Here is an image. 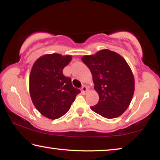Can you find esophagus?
<instances>
[{"mask_svg": "<svg viewBox=\"0 0 160 160\" xmlns=\"http://www.w3.org/2000/svg\"><path fill=\"white\" fill-rule=\"evenodd\" d=\"M88 92V87L85 85H83L82 87V88H81V92H82V94H86Z\"/></svg>", "mask_w": 160, "mask_h": 160, "instance_id": "esophagus-1", "label": "esophagus"}]
</instances>
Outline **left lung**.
<instances>
[{
    "mask_svg": "<svg viewBox=\"0 0 160 160\" xmlns=\"http://www.w3.org/2000/svg\"><path fill=\"white\" fill-rule=\"evenodd\" d=\"M82 61L92 75L94 89L99 99L91 109L107 118L118 117L128 109L135 90L133 73L122 56L102 49L94 55H85Z\"/></svg>",
    "mask_w": 160,
    "mask_h": 160,
    "instance_id": "1",
    "label": "left lung"
}]
</instances>
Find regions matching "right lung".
Listing matches in <instances>:
<instances>
[{
    "mask_svg": "<svg viewBox=\"0 0 160 160\" xmlns=\"http://www.w3.org/2000/svg\"><path fill=\"white\" fill-rule=\"evenodd\" d=\"M72 56L46 54L34 62L29 74V94L32 103L45 117L57 119L68 112L80 90L64 76L63 70Z\"/></svg>",
    "mask_w": 160,
    "mask_h": 160,
    "instance_id": "obj_1",
    "label": "right lung"
}]
</instances>
